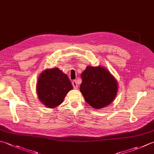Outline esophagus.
Instances as JSON below:
<instances>
[{
	"label": "esophagus",
	"instance_id": "34e87169",
	"mask_svg": "<svg viewBox=\"0 0 154 154\" xmlns=\"http://www.w3.org/2000/svg\"><path fill=\"white\" fill-rule=\"evenodd\" d=\"M72 85L73 86V88L75 89H78V87H79V85H78V83L76 80H74L73 81V82H72Z\"/></svg>",
	"mask_w": 154,
	"mask_h": 154
}]
</instances>
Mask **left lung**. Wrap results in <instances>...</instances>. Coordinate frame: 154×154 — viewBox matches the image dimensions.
<instances>
[{
  "instance_id": "1",
  "label": "left lung",
  "mask_w": 154,
  "mask_h": 154,
  "mask_svg": "<svg viewBox=\"0 0 154 154\" xmlns=\"http://www.w3.org/2000/svg\"><path fill=\"white\" fill-rule=\"evenodd\" d=\"M80 91L86 102L94 109H101L115 99L118 83L106 68L101 66H87L81 73Z\"/></svg>"
}]
</instances>
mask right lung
<instances>
[{
	"label": "right lung",
	"instance_id": "right-lung-1",
	"mask_svg": "<svg viewBox=\"0 0 154 154\" xmlns=\"http://www.w3.org/2000/svg\"><path fill=\"white\" fill-rule=\"evenodd\" d=\"M69 77L59 68L45 69L39 75L36 85L38 98L47 107L61 105L68 92L73 89Z\"/></svg>",
	"mask_w": 154,
	"mask_h": 154
}]
</instances>
